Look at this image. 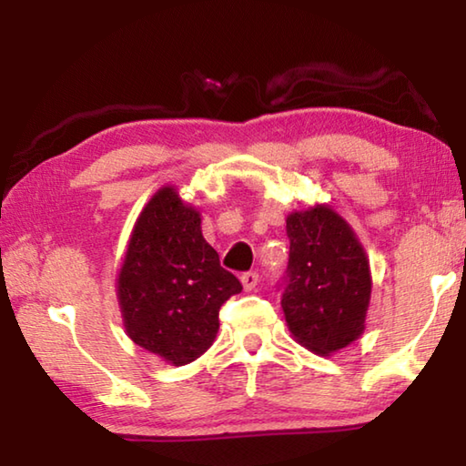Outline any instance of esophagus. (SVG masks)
I'll use <instances>...</instances> for the list:
<instances>
[{
	"mask_svg": "<svg viewBox=\"0 0 466 466\" xmlns=\"http://www.w3.org/2000/svg\"><path fill=\"white\" fill-rule=\"evenodd\" d=\"M240 281H242V288L247 289V291L255 289V288H257V283H258V273H257V271H247V273H242Z\"/></svg>",
	"mask_w": 466,
	"mask_h": 466,
	"instance_id": "obj_1",
	"label": "esophagus"
}]
</instances>
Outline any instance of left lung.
<instances>
[{
  "instance_id": "left-lung-1",
  "label": "left lung",
  "mask_w": 466,
  "mask_h": 466,
  "mask_svg": "<svg viewBox=\"0 0 466 466\" xmlns=\"http://www.w3.org/2000/svg\"><path fill=\"white\" fill-rule=\"evenodd\" d=\"M286 224L289 261L281 296L286 322L299 345L330 356L366 329L372 294L366 250L329 205L294 211Z\"/></svg>"
}]
</instances>
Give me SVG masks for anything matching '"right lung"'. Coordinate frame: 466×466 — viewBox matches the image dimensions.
I'll return each mask as SVG.
<instances>
[{"label":"right lung","instance_id":"right-lung-1","mask_svg":"<svg viewBox=\"0 0 466 466\" xmlns=\"http://www.w3.org/2000/svg\"><path fill=\"white\" fill-rule=\"evenodd\" d=\"M238 291L240 281L203 238L199 211L162 187L137 218L116 279L131 341L185 366L209 350L219 309Z\"/></svg>","mask_w":466,"mask_h":466}]
</instances>
